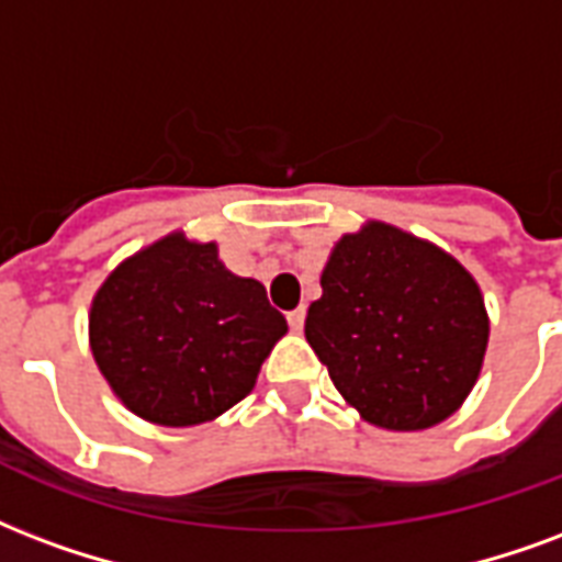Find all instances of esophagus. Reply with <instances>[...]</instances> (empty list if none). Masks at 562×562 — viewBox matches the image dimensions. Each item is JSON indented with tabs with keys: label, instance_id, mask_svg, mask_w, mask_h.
<instances>
[{
	"label": "esophagus",
	"instance_id": "esophagus-1",
	"mask_svg": "<svg viewBox=\"0 0 562 562\" xmlns=\"http://www.w3.org/2000/svg\"><path fill=\"white\" fill-rule=\"evenodd\" d=\"M285 318H289V327H292L294 334H301L303 330V322H306V310H292V313L285 315Z\"/></svg>",
	"mask_w": 562,
	"mask_h": 562
}]
</instances>
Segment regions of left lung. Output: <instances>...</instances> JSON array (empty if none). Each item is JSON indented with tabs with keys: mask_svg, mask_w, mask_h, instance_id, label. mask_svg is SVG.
Segmentation results:
<instances>
[{
	"mask_svg": "<svg viewBox=\"0 0 562 562\" xmlns=\"http://www.w3.org/2000/svg\"><path fill=\"white\" fill-rule=\"evenodd\" d=\"M303 330L360 417L398 431L450 417L488 345L471 273L384 223L336 244Z\"/></svg>",
	"mask_w": 562,
	"mask_h": 562,
	"instance_id": "obj_1",
	"label": "left lung"
}]
</instances>
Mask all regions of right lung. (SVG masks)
<instances>
[{"label":"right lung","mask_w":562,"mask_h":562,"mask_svg":"<svg viewBox=\"0 0 562 562\" xmlns=\"http://www.w3.org/2000/svg\"><path fill=\"white\" fill-rule=\"evenodd\" d=\"M91 355L115 396L160 426H196L247 396L289 327L265 285L214 244L169 235L110 273L91 303Z\"/></svg>","instance_id":"add662e5"}]
</instances>
